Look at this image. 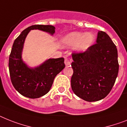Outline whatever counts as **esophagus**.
<instances>
[{
    "label": "esophagus",
    "instance_id": "1",
    "mask_svg": "<svg viewBox=\"0 0 127 127\" xmlns=\"http://www.w3.org/2000/svg\"><path fill=\"white\" fill-rule=\"evenodd\" d=\"M65 64L66 66H69L71 65V60H69L68 58H65Z\"/></svg>",
    "mask_w": 127,
    "mask_h": 127
}]
</instances>
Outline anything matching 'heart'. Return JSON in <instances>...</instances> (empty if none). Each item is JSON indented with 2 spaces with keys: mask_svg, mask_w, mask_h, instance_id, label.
<instances>
[{
  "mask_svg": "<svg viewBox=\"0 0 127 127\" xmlns=\"http://www.w3.org/2000/svg\"><path fill=\"white\" fill-rule=\"evenodd\" d=\"M95 40V36L92 32H73L66 35L62 41L67 47H76L78 52L86 51L93 45Z\"/></svg>",
  "mask_w": 127,
  "mask_h": 127,
  "instance_id": "heart-1",
  "label": "heart"
}]
</instances>
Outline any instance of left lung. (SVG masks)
Masks as SVG:
<instances>
[{
    "instance_id": "8db88e82",
    "label": "left lung",
    "mask_w": 127,
    "mask_h": 127,
    "mask_svg": "<svg viewBox=\"0 0 127 127\" xmlns=\"http://www.w3.org/2000/svg\"><path fill=\"white\" fill-rule=\"evenodd\" d=\"M95 45L86 51L73 53L71 88L78 97L98 101L108 95L119 71L118 50L107 33L99 31Z\"/></svg>"
}]
</instances>
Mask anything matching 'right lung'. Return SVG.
Returning a JSON list of instances; mask_svg holds the SVG:
<instances>
[{"instance_id": "right-lung-1", "label": "right lung", "mask_w": 127, "mask_h": 127, "mask_svg": "<svg viewBox=\"0 0 127 127\" xmlns=\"http://www.w3.org/2000/svg\"><path fill=\"white\" fill-rule=\"evenodd\" d=\"M31 30H39L51 35L55 33L52 25H32L15 39L9 58V71L11 83L22 95L36 99L50 91L56 75L65 67L64 58H50L35 67H30L22 59L24 43Z\"/></svg>"}]
</instances>
